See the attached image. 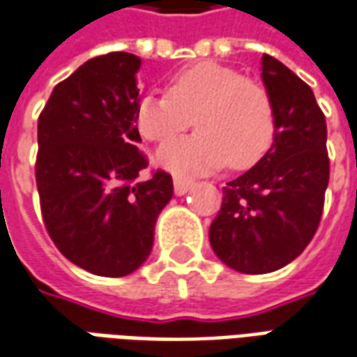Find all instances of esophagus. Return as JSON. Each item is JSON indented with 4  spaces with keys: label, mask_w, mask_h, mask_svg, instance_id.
Wrapping results in <instances>:
<instances>
[{
    "label": "esophagus",
    "mask_w": 357,
    "mask_h": 357,
    "mask_svg": "<svg viewBox=\"0 0 357 357\" xmlns=\"http://www.w3.org/2000/svg\"><path fill=\"white\" fill-rule=\"evenodd\" d=\"M193 185V181L187 178H181V176H174V191H176V195H185L187 191L191 189Z\"/></svg>",
    "instance_id": "obj_1"
}]
</instances>
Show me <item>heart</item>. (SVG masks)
Instances as JSON below:
<instances>
[{
	"mask_svg": "<svg viewBox=\"0 0 357 357\" xmlns=\"http://www.w3.org/2000/svg\"><path fill=\"white\" fill-rule=\"evenodd\" d=\"M195 123L199 133L162 146L156 164L176 174H208L226 162L245 170L274 141L276 114L271 94L238 69L201 61L174 75L168 94L149 92L135 109L139 135L166 143Z\"/></svg>",
	"mask_w": 357,
	"mask_h": 357,
	"instance_id": "obj_1",
	"label": "heart"
}]
</instances>
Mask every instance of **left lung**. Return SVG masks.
Instances as JSON below:
<instances>
[{
  "instance_id": "obj_1",
  "label": "left lung",
  "mask_w": 357,
  "mask_h": 357,
  "mask_svg": "<svg viewBox=\"0 0 357 357\" xmlns=\"http://www.w3.org/2000/svg\"><path fill=\"white\" fill-rule=\"evenodd\" d=\"M261 77L276 114L273 146L226 183L208 230L216 257L243 274L278 271L307 248L328 185L325 114L311 86L266 54Z\"/></svg>"
}]
</instances>
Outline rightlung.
<instances>
[{
  "instance_id": "add662e5",
  "label": "right lung",
  "mask_w": 357,
  "mask_h": 357,
  "mask_svg": "<svg viewBox=\"0 0 357 357\" xmlns=\"http://www.w3.org/2000/svg\"><path fill=\"white\" fill-rule=\"evenodd\" d=\"M141 59L112 52L56 84L38 118L36 185L50 238L98 276H126L151 255L154 224L174 195L172 176L149 166L137 144Z\"/></svg>"
}]
</instances>
